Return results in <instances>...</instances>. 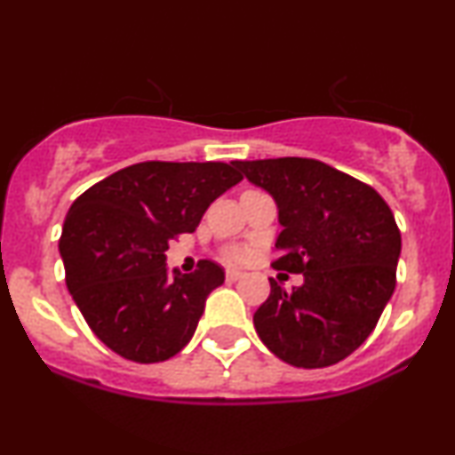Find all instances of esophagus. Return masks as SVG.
Wrapping results in <instances>:
<instances>
[{"label":"esophagus","mask_w":455,"mask_h":455,"mask_svg":"<svg viewBox=\"0 0 455 455\" xmlns=\"http://www.w3.org/2000/svg\"><path fill=\"white\" fill-rule=\"evenodd\" d=\"M239 278H243L242 271H237V269H227V280H228V282H237Z\"/></svg>","instance_id":"obj_1"}]
</instances>
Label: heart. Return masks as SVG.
<instances>
[{"mask_svg":"<svg viewBox=\"0 0 455 455\" xmlns=\"http://www.w3.org/2000/svg\"><path fill=\"white\" fill-rule=\"evenodd\" d=\"M243 257H245V254L242 252V250H228V259H231V260H243Z\"/></svg>","mask_w":455,"mask_h":455,"instance_id":"obj_1","label":"heart"}]
</instances>
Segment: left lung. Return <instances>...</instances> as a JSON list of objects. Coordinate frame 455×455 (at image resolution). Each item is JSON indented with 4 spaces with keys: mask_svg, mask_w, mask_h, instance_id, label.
Returning a JSON list of instances; mask_svg holds the SVG:
<instances>
[{
    "mask_svg": "<svg viewBox=\"0 0 455 455\" xmlns=\"http://www.w3.org/2000/svg\"><path fill=\"white\" fill-rule=\"evenodd\" d=\"M278 203L282 233L271 267L304 274L254 312L265 347L297 368H325L348 357L377 327L395 289L402 237L372 186L315 158L235 160Z\"/></svg>",
    "mask_w": 455,
    "mask_h": 455,
    "instance_id": "1",
    "label": "left lung"
}]
</instances>
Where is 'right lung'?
<instances>
[{
  "label": "right lung",
  "instance_id": "add662e5",
  "mask_svg": "<svg viewBox=\"0 0 455 455\" xmlns=\"http://www.w3.org/2000/svg\"><path fill=\"white\" fill-rule=\"evenodd\" d=\"M242 180L227 162L148 160L108 175L72 203L60 237L66 286L113 353L158 363L190 342L224 269L203 259L192 274L169 278L164 252Z\"/></svg>",
  "mask_w": 455,
  "mask_h": 455
}]
</instances>
